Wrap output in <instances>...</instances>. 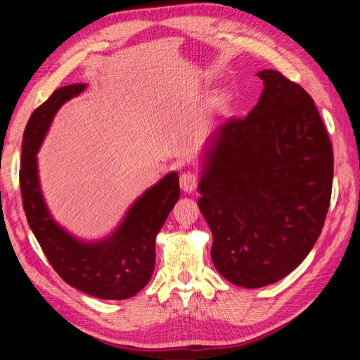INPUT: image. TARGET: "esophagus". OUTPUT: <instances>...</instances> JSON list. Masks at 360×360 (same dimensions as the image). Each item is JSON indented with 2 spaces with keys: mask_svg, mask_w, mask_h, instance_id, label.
Returning <instances> with one entry per match:
<instances>
[{
  "mask_svg": "<svg viewBox=\"0 0 360 360\" xmlns=\"http://www.w3.org/2000/svg\"><path fill=\"white\" fill-rule=\"evenodd\" d=\"M198 186V176L192 171L183 172L180 176V188L184 192H193Z\"/></svg>",
  "mask_w": 360,
  "mask_h": 360,
  "instance_id": "34e87169",
  "label": "esophagus"
}]
</instances>
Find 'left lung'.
<instances>
[{
    "mask_svg": "<svg viewBox=\"0 0 360 360\" xmlns=\"http://www.w3.org/2000/svg\"><path fill=\"white\" fill-rule=\"evenodd\" d=\"M257 75L258 103L214 129L198 186L213 264L245 288L274 284L307 258L333 180L332 143L312 97L278 70Z\"/></svg>",
    "mask_w": 360,
    "mask_h": 360,
    "instance_id": "obj_1",
    "label": "left lung"
}]
</instances>
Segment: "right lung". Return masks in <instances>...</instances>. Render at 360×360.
I'll use <instances>...</instances> for the list:
<instances>
[{
  "label": "right lung",
  "mask_w": 360,
  "mask_h": 360,
  "mask_svg": "<svg viewBox=\"0 0 360 360\" xmlns=\"http://www.w3.org/2000/svg\"><path fill=\"white\" fill-rule=\"evenodd\" d=\"M85 84L61 86L31 114L22 141L19 184L28 225L53 270L69 285L105 300H124L143 290L156 261V236L180 197L177 172H169L130 207L115 233L85 243L52 219L37 176L36 153L58 108Z\"/></svg>",
  "instance_id": "1"
}]
</instances>
